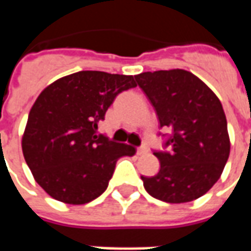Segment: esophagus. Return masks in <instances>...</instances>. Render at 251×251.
<instances>
[{
	"instance_id": "34e87169",
	"label": "esophagus",
	"mask_w": 251,
	"mask_h": 251,
	"mask_svg": "<svg viewBox=\"0 0 251 251\" xmlns=\"http://www.w3.org/2000/svg\"><path fill=\"white\" fill-rule=\"evenodd\" d=\"M145 153H148V148L145 147V145H142V147H140L137 149V154H138V156H142V154H145Z\"/></svg>"
}]
</instances>
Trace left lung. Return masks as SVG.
<instances>
[{
  "label": "left lung",
  "instance_id": "1",
  "mask_svg": "<svg viewBox=\"0 0 251 251\" xmlns=\"http://www.w3.org/2000/svg\"><path fill=\"white\" fill-rule=\"evenodd\" d=\"M134 79L156 110L160 129L171 130L163 134V151H153L158 174L141 176L147 192L167 203L203 196L221 177L230 154L221 100L184 70L142 72Z\"/></svg>",
  "mask_w": 251,
  "mask_h": 251
}]
</instances>
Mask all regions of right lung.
I'll return each mask as SVG.
<instances>
[{"instance_id": "add662e5", "label": "right lung", "mask_w": 251, "mask_h": 251, "mask_svg": "<svg viewBox=\"0 0 251 251\" xmlns=\"http://www.w3.org/2000/svg\"><path fill=\"white\" fill-rule=\"evenodd\" d=\"M130 75L79 71L50 84L28 115L23 153L33 177L53 199L84 204L103 194L122 156L136 148L98 134V124Z\"/></svg>"}]
</instances>
